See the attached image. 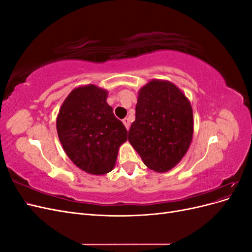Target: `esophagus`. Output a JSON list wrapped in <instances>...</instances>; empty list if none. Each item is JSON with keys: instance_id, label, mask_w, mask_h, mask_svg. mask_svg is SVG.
<instances>
[{"instance_id": "34e87169", "label": "esophagus", "mask_w": 252, "mask_h": 252, "mask_svg": "<svg viewBox=\"0 0 252 252\" xmlns=\"http://www.w3.org/2000/svg\"><path fill=\"white\" fill-rule=\"evenodd\" d=\"M123 123H124L125 127L127 128V130H129V127H130V121H129V119L128 118L123 119Z\"/></svg>"}]
</instances>
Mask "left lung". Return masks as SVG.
<instances>
[{
	"label": "left lung",
	"instance_id": "8db88e82",
	"mask_svg": "<svg viewBox=\"0 0 252 252\" xmlns=\"http://www.w3.org/2000/svg\"><path fill=\"white\" fill-rule=\"evenodd\" d=\"M192 134L191 105L174 84L152 80L140 89L128 141L149 169L173 168L187 152Z\"/></svg>",
	"mask_w": 252,
	"mask_h": 252
}]
</instances>
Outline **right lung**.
<instances>
[{
	"label": "right lung",
	"mask_w": 252,
	"mask_h": 252,
	"mask_svg": "<svg viewBox=\"0 0 252 252\" xmlns=\"http://www.w3.org/2000/svg\"><path fill=\"white\" fill-rule=\"evenodd\" d=\"M108 93L95 85L73 89L62 104L57 119L61 144L74 165L91 174L113 169L119 147L127 130L106 102Z\"/></svg>",
	"instance_id": "1"
}]
</instances>
